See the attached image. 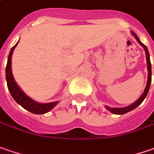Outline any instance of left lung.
I'll return each mask as SVG.
<instances>
[{"label":"left lung","mask_w":154,"mask_h":154,"mask_svg":"<svg viewBox=\"0 0 154 154\" xmlns=\"http://www.w3.org/2000/svg\"><path fill=\"white\" fill-rule=\"evenodd\" d=\"M132 34L134 35V37L136 38L138 43L140 44V45L143 47L144 49H145V51H146V61H147V62H146V63H147V70H148V79H147V83H146V88H145L143 94L140 96V97L138 99L136 102H134L133 104H131V105L128 106V107H124V108H110V107H109V106H106V107H105L108 110L110 111L111 113H113V114H116V115H123V114H126V113H128V112H129V111L134 109L136 107H138L140 104L141 103L144 101V99L146 97L148 91H149L151 81H152V69H151L150 56H149L148 50H147L146 46L143 43L140 42V40L139 39L138 36L134 32H132Z\"/></svg>","instance_id":"left-lung-1"}]
</instances>
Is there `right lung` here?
<instances>
[{"instance_id": "1", "label": "right lung", "mask_w": 154, "mask_h": 154, "mask_svg": "<svg viewBox=\"0 0 154 154\" xmlns=\"http://www.w3.org/2000/svg\"><path fill=\"white\" fill-rule=\"evenodd\" d=\"M18 43L12 47L9 55L8 57V64L6 67V79H7V84H8V88L10 92L11 96L15 100L17 103L20 104L22 108L25 109L30 111L31 113L36 114V115H42L45 113H47L51 110L58 102H52L49 103H39L32 100V98L27 97L20 88L18 86V84L15 83V80L14 78L13 73H12V67H11V60H12V54L14 50L15 46Z\"/></svg>"}]
</instances>
